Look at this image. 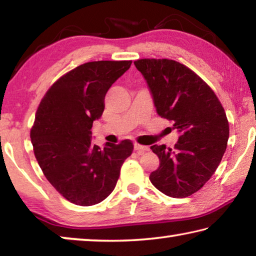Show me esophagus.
Returning <instances> with one entry per match:
<instances>
[{
	"label": "esophagus",
	"mask_w": 256,
	"mask_h": 256,
	"mask_svg": "<svg viewBox=\"0 0 256 256\" xmlns=\"http://www.w3.org/2000/svg\"><path fill=\"white\" fill-rule=\"evenodd\" d=\"M134 150L136 151L138 154H142L144 152V151L148 150V146H141V144H134Z\"/></svg>",
	"instance_id": "1"
}]
</instances>
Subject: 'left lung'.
<instances>
[{
    "label": "left lung",
    "mask_w": 256,
    "mask_h": 256,
    "mask_svg": "<svg viewBox=\"0 0 256 256\" xmlns=\"http://www.w3.org/2000/svg\"><path fill=\"white\" fill-rule=\"evenodd\" d=\"M134 66L146 80L158 115L180 133L174 150L150 146L160 160L151 183L168 196H192L211 178L226 151V112L214 90L184 64L141 58Z\"/></svg>",
    "instance_id": "obj_1"
}]
</instances>
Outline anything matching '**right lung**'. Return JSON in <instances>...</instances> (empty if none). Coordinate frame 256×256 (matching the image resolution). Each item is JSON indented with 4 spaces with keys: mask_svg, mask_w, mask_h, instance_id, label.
Here are the masks:
<instances>
[{
    "mask_svg": "<svg viewBox=\"0 0 256 256\" xmlns=\"http://www.w3.org/2000/svg\"><path fill=\"white\" fill-rule=\"evenodd\" d=\"M132 60H97L55 81L37 108L30 131L34 154L47 180L73 204L89 206L110 196L133 144H92L90 130L100 118L112 84Z\"/></svg>",
    "mask_w": 256,
    "mask_h": 256,
    "instance_id": "right-lung-1",
    "label": "right lung"
}]
</instances>
